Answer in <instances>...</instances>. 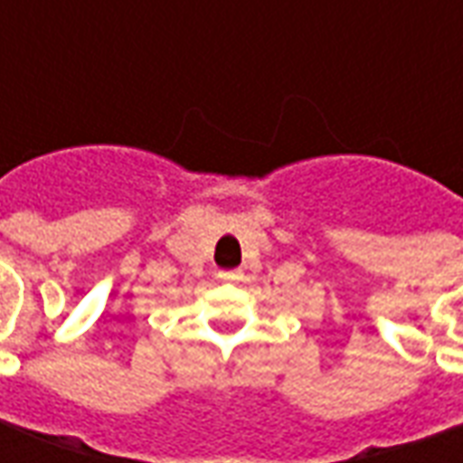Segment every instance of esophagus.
Segmentation results:
<instances>
[{
    "label": "esophagus",
    "instance_id": "34e87169",
    "mask_svg": "<svg viewBox=\"0 0 463 463\" xmlns=\"http://www.w3.org/2000/svg\"><path fill=\"white\" fill-rule=\"evenodd\" d=\"M221 280H228V282L241 280V270H222L221 272Z\"/></svg>",
    "mask_w": 463,
    "mask_h": 463
}]
</instances>
